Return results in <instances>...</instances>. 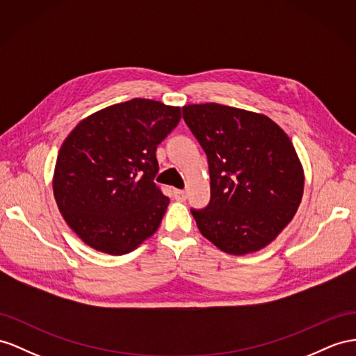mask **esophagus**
Listing matches in <instances>:
<instances>
[{
  "label": "esophagus",
  "mask_w": 356,
  "mask_h": 356,
  "mask_svg": "<svg viewBox=\"0 0 356 356\" xmlns=\"http://www.w3.org/2000/svg\"><path fill=\"white\" fill-rule=\"evenodd\" d=\"M175 197H176V200H179V202H185V200H186V191H184V189H175Z\"/></svg>",
  "instance_id": "obj_1"
}]
</instances>
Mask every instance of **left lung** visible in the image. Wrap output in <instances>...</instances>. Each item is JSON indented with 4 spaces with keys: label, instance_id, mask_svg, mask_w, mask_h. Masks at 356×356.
Wrapping results in <instances>:
<instances>
[{
    "label": "left lung",
    "instance_id": "1",
    "mask_svg": "<svg viewBox=\"0 0 356 356\" xmlns=\"http://www.w3.org/2000/svg\"><path fill=\"white\" fill-rule=\"evenodd\" d=\"M181 111L211 175V202L191 209L200 233L233 256L265 248L293 220L304 194V170L287 134L241 108L200 104Z\"/></svg>",
    "mask_w": 356,
    "mask_h": 356
}]
</instances>
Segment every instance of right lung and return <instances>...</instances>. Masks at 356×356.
<instances>
[{
	"label": "right lung",
	"mask_w": 356,
	"mask_h": 356,
	"mask_svg": "<svg viewBox=\"0 0 356 356\" xmlns=\"http://www.w3.org/2000/svg\"><path fill=\"white\" fill-rule=\"evenodd\" d=\"M180 108L135 97L81 120L58 152L54 197L88 247L122 256L162 221L170 198L153 179L156 147L180 122Z\"/></svg>",
	"instance_id": "add662e5"
}]
</instances>
